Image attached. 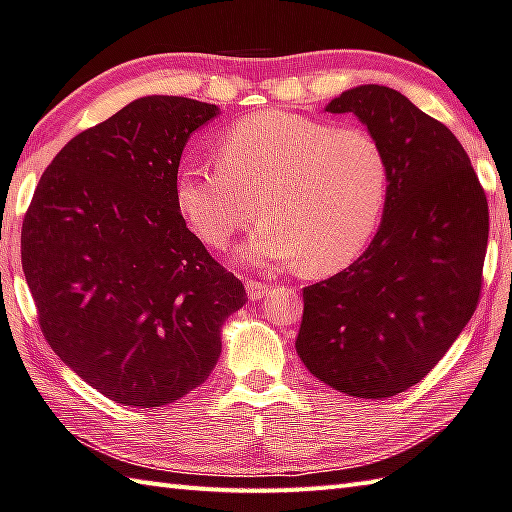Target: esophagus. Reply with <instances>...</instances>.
I'll use <instances>...</instances> for the list:
<instances>
[{
    "mask_svg": "<svg viewBox=\"0 0 512 512\" xmlns=\"http://www.w3.org/2000/svg\"><path fill=\"white\" fill-rule=\"evenodd\" d=\"M246 291H248L250 300L257 302V300H262V297L268 293V284H262V282H257V280H248L246 282Z\"/></svg>",
    "mask_w": 512,
    "mask_h": 512,
    "instance_id": "1",
    "label": "esophagus"
}]
</instances>
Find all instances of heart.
<instances>
[{"instance_id":"obj_1","label":"heart","mask_w":512,"mask_h":512,"mask_svg":"<svg viewBox=\"0 0 512 512\" xmlns=\"http://www.w3.org/2000/svg\"><path fill=\"white\" fill-rule=\"evenodd\" d=\"M215 165L176 172L174 201L190 228L212 248H226L259 210L266 219L239 246L241 262H304L309 273L345 268L367 248L392 183L389 154L374 132L280 109L226 129Z\"/></svg>"}]
</instances>
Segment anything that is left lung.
Instances as JSON below:
<instances>
[{
    "mask_svg": "<svg viewBox=\"0 0 512 512\" xmlns=\"http://www.w3.org/2000/svg\"><path fill=\"white\" fill-rule=\"evenodd\" d=\"M327 111H351L383 141L392 183L365 253L302 291L295 349L338 392L387 398L421 383L475 313L488 199L459 138L398 91L362 85Z\"/></svg>",
    "mask_w": 512,
    "mask_h": 512,
    "instance_id": "8db88e82",
    "label": "left lung"
}]
</instances>
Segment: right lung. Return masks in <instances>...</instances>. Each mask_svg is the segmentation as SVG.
<instances>
[{"mask_svg": "<svg viewBox=\"0 0 512 512\" xmlns=\"http://www.w3.org/2000/svg\"><path fill=\"white\" fill-rule=\"evenodd\" d=\"M217 105L147 96L55 154L22 224L42 336L100 394L132 407L183 398L215 369L244 284L185 226L174 179Z\"/></svg>", "mask_w": 512, "mask_h": 512, "instance_id": "obj_1", "label": "right lung"}]
</instances>
